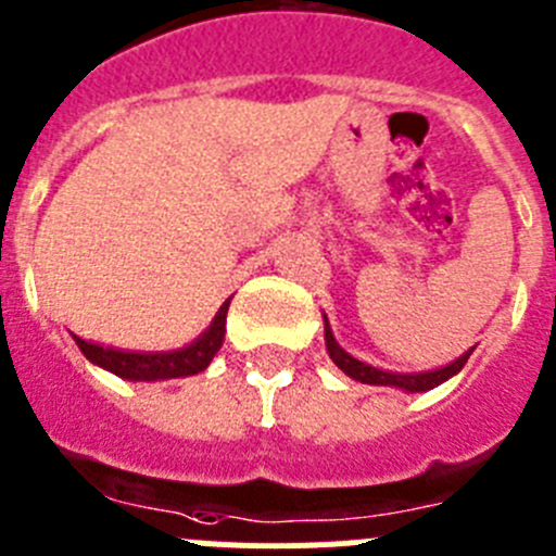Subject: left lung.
Instances as JSON below:
<instances>
[{
  "label": "left lung",
  "instance_id": "left-lung-1",
  "mask_svg": "<svg viewBox=\"0 0 556 556\" xmlns=\"http://www.w3.org/2000/svg\"><path fill=\"white\" fill-rule=\"evenodd\" d=\"M324 340H327V352H329V357H332V363L338 365L340 371L346 374V377L357 379V382H363V384H388V388L407 390V393H424V390H432V388H438L440 382L452 379L454 374L463 371V365L468 363V357H471V352H473V349H468L463 357H457L454 363H448V365H440V368H434V371L393 374V371H382V368H374V365L352 357V354L340 346L338 340H334L332 329H329L327 315H324Z\"/></svg>",
  "mask_w": 556,
  "mask_h": 556
}]
</instances>
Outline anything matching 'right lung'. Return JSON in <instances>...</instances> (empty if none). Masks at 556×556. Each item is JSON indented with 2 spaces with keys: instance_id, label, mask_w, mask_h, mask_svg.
<instances>
[{
  "instance_id": "obj_1",
  "label": "right lung",
  "mask_w": 556,
  "mask_h": 556,
  "mask_svg": "<svg viewBox=\"0 0 556 556\" xmlns=\"http://www.w3.org/2000/svg\"><path fill=\"white\" fill-rule=\"evenodd\" d=\"M227 309L229 299L222 304L213 324L193 340L191 346L177 349V352H124V349H110L83 340L74 334L79 352L91 359L93 365L104 368V371L116 374L122 379H132V382H157V379H179L193 377V374L204 371L210 359L216 357V352L224 343V332H227Z\"/></svg>"
}]
</instances>
